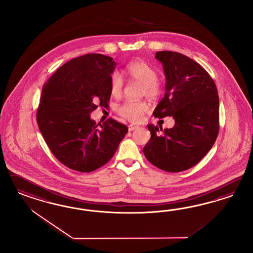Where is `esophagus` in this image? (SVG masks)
<instances>
[{
    "label": "esophagus",
    "instance_id": "esophagus-1",
    "mask_svg": "<svg viewBox=\"0 0 253 253\" xmlns=\"http://www.w3.org/2000/svg\"><path fill=\"white\" fill-rule=\"evenodd\" d=\"M137 125H134V124H130V125L128 126V130H129V131H131V130H135V129H137Z\"/></svg>",
    "mask_w": 253,
    "mask_h": 253
}]
</instances>
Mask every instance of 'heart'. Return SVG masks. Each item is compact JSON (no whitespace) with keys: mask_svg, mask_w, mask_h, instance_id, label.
<instances>
[{"mask_svg":"<svg viewBox=\"0 0 253 253\" xmlns=\"http://www.w3.org/2000/svg\"><path fill=\"white\" fill-rule=\"evenodd\" d=\"M125 73L130 79L143 84V94L149 98H157L161 94V85L157 83L158 72L148 63L136 59L125 67ZM123 88L121 73L114 71L109 78V90L112 95L119 96ZM149 110V106L144 101H126L117 107L118 114L130 123L140 122Z\"/></svg>","mask_w":253,"mask_h":253,"instance_id":"1","label":"heart"}]
</instances>
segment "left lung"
Returning a JSON list of instances; mask_svg holds the SVG:
<instances>
[{"label":"left lung","mask_w":253,"mask_h":253,"mask_svg":"<svg viewBox=\"0 0 253 253\" xmlns=\"http://www.w3.org/2000/svg\"><path fill=\"white\" fill-rule=\"evenodd\" d=\"M155 57L163 66L166 84L153 115L172 117L175 123L161 130L148 124L151 137L143 151L154 166L179 172L198 164L214 145L219 133L218 91L207 71L188 56L161 51Z\"/></svg>","instance_id":"8db88e82"}]
</instances>
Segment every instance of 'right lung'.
Here are the masks:
<instances>
[{
  "mask_svg": "<svg viewBox=\"0 0 253 253\" xmlns=\"http://www.w3.org/2000/svg\"><path fill=\"white\" fill-rule=\"evenodd\" d=\"M112 57L87 54L57 69L42 90L37 123L47 146L68 168L91 172L112 159L128 131L113 119L96 125L90 114L110 99Z\"/></svg>",
  "mask_w": 253,
  "mask_h": 253,
  "instance_id": "1",
  "label": "right lung"
}]
</instances>
